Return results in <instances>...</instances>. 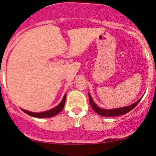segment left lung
I'll return each mask as SVG.
<instances>
[{"label":"left lung","instance_id":"1","mask_svg":"<svg viewBox=\"0 0 156 156\" xmlns=\"http://www.w3.org/2000/svg\"><path fill=\"white\" fill-rule=\"evenodd\" d=\"M89 96V101L90 103V106L92 107L93 109L94 110L95 112H97L98 115H100L102 116H105V117H114V116H119L122 115L126 114V113L129 112L130 110L133 109L138 103H140V101L141 100L142 97H141L140 100H138L137 101L135 102L133 104L130 105V106H125V107H121V108H111V109H106V108H100L93 100L92 97H91L90 94H88Z\"/></svg>","mask_w":156,"mask_h":156}]
</instances>
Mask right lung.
Instances as JSON below:
<instances>
[{
	"instance_id": "right-lung-1",
	"label": "right lung",
	"mask_w": 156,
	"mask_h": 156,
	"mask_svg": "<svg viewBox=\"0 0 156 156\" xmlns=\"http://www.w3.org/2000/svg\"><path fill=\"white\" fill-rule=\"evenodd\" d=\"M66 94H65L62 98V101L60 102L59 105L56 106V107L51 108V109L48 110V111L42 112H29L27 110H25L23 108H21L25 113H26L27 115H29L30 116H32V117L35 118H40V119H43V118H50L53 117V116L56 115L57 114H59L61 111L62 110V108L64 107V105L66 103Z\"/></svg>"
}]
</instances>
